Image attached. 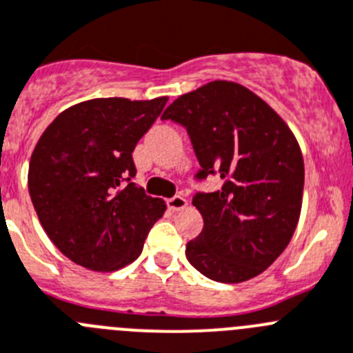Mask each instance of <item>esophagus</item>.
Listing matches in <instances>:
<instances>
[{
    "label": "esophagus",
    "instance_id": "34e87169",
    "mask_svg": "<svg viewBox=\"0 0 353 353\" xmlns=\"http://www.w3.org/2000/svg\"><path fill=\"white\" fill-rule=\"evenodd\" d=\"M186 205H188V202H186V199L181 195H174L170 196V199H167V208H169L170 211H183Z\"/></svg>",
    "mask_w": 353,
    "mask_h": 353
}]
</instances>
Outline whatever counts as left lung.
I'll return each instance as SVG.
<instances>
[{"label":"left lung","instance_id":"8db88e82","mask_svg":"<svg viewBox=\"0 0 353 353\" xmlns=\"http://www.w3.org/2000/svg\"><path fill=\"white\" fill-rule=\"evenodd\" d=\"M161 119L188 133L196 183L223 179L218 192L193 196L204 228L186 244V259L221 283L255 278L283 253L299 221L304 161L294 133L262 98L227 81L183 94Z\"/></svg>","mask_w":353,"mask_h":353}]
</instances>
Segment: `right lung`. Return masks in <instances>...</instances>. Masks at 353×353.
I'll list each match as a JSON object with an SVG mask.
<instances>
[{"label":"right lung","instance_id":"1","mask_svg":"<svg viewBox=\"0 0 353 353\" xmlns=\"http://www.w3.org/2000/svg\"><path fill=\"white\" fill-rule=\"evenodd\" d=\"M167 97L94 98L70 107L43 132L28 186L38 220L63 255L91 271H116L142 253L165 202L133 183L132 153Z\"/></svg>","mask_w":353,"mask_h":353}]
</instances>
